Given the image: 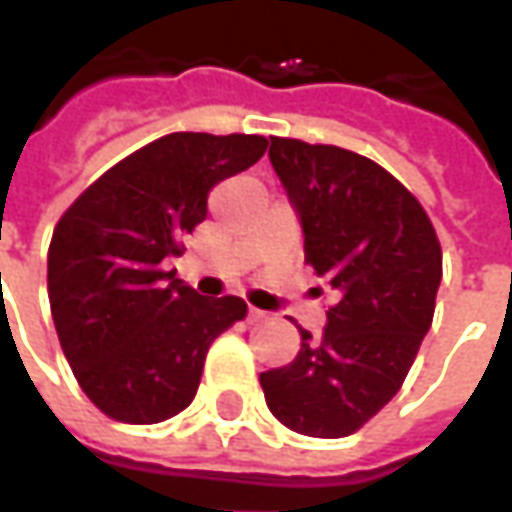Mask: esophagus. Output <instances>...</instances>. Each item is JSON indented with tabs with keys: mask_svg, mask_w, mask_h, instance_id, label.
Returning a JSON list of instances; mask_svg holds the SVG:
<instances>
[{
	"mask_svg": "<svg viewBox=\"0 0 512 512\" xmlns=\"http://www.w3.org/2000/svg\"><path fill=\"white\" fill-rule=\"evenodd\" d=\"M249 320H252V323H257V320H266V311L249 309Z\"/></svg>",
	"mask_w": 512,
	"mask_h": 512,
	"instance_id": "1",
	"label": "esophagus"
}]
</instances>
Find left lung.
<instances>
[{"label":"left lung","mask_w":512,"mask_h":512,"mask_svg":"<svg viewBox=\"0 0 512 512\" xmlns=\"http://www.w3.org/2000/svg\"><path fill=\"white\" fill-rule=\"evenodd\" d=\"M272 167L303 226L306 263L334 291L323 340L260 374L286 428L317 439L360 431L408 377L431 328L442 246L422 203L357 152L272 138Z\"/></svg>","instance_id":"1"}]
</instances>
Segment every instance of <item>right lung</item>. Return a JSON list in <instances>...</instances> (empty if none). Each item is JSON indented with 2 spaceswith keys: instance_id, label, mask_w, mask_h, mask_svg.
Returning a JSON list of instances; mask_svg holds the SVG:
<instances>
[{
  "instance_id": "add662e5",
  "label": "right lung",
  "mask_w": 512,
  "mask_h": 512,
  "mask_svg": "<svg viewBox=\"0 0 512 512\" xmlns=\"http://www.w3.org/2000/svg\"><path fill=\"white\" fill-rule=\"evenodd\" d=\"M263 135L172 133L90 184L53 229L47 297L59 343L98 411L152 425L181 414L240 297H201L164 260L206 218L212 186L263 158Z\"/></svg>"
}]
</instances>
